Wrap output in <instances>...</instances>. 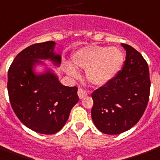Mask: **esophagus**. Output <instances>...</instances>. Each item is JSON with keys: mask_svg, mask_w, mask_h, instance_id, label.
<instances>
[{"mask_svg": "<svg viewBox=\"0 0 160 160\" xmlns=\"http://www.w3.org/2000/svg\"><path fill=\"white\" fill-rule=\"evenodd\" d=\"M86 96H87V93H86L83 89L80 88L79 90H78V96H79V98H80V99H83V98L85 97Z\"/></svg>", "mask_w": 160, "mask_h": 160, "instance_id": "obj_1", "label": "esophagus"}]
</instances>
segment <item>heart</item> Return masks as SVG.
I'll list each match as a JSON object with an SVG mask.
<instances>
[{
	"label": "heart",
	"instance_id": "heart-1",
	"mask_svg": "<svg viewBox=\"0 0 160 160\" xmlns=\"http://www.w3.org/2000/svg\"><path fill=\"white\" fill-rule=\"evenodd\" d=\"M74 66L85 69V76L89 82L96 86H102L115 77L121 70L124 61V55L117 47H102L89 45L78 49L71 56ZM65 71L75 77L77 71L68 64Z\"/></svg>",
	"mask_w": 160,
	"mask_h": 160
}]
</instances>
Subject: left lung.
Listing matches in <instances>:
<instances>
[{
    "instance_id": "obj_1",
    "label": "left lung",
    "mask_w": 160,
    "mask_h": 160,
    "mask_svg": "<svg viewBox=\"0 0 160 160\" xmlns=\"http://www.w3.org/2000/svg\"><path fill=\"white\" fill-rule=\"evenodd\" d=\"M122 69L109 82L92 93L91 117L95 126L106 134H120L139 121L150 92L149 70L141 53L130 45Z\"/></svg>"
}]
</instances>
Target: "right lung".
I'll return each mask as SVG.
<instances>
[{"label":"right lung","instance_id":"obj_1","mask_svg":"<svg viewBox=\"0 0 160 160\" xmlns=\"http://www.w3.org/2000/svg\"><path fill=\"white\" fill-rule=\"evenodd\" d=\"M55 42L32 44L18 53L8 70L7 90L11 105L19 120L32 131L53 134L60 130L79 101L76 86H64L46 67L37 74L36 65L48 59L59 66L61 55L54 52Z\"/></svg>","mask_w":160,"mask_h":160}]
</instances>
